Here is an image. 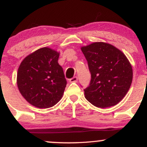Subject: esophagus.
<instances>
[{"label":"esophagus","instance_id":"obj_1","mask_svg":"<svg viewBox=\"0 0 147 147\" xmlns=\"http://www.w3.org/2000/svg\"><path fill=\"white\" fill-rule=\"evenodd\" d=\"M69 81H70V83H77V81H78V78H77V77H74L70 79Z\"/></svg>","mask_w":147,"mask_h":147}]
</instances>
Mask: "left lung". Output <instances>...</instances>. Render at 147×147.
I'll list each match as a JSON object with an SVG mask.
<instances>
[{
	"instance_id": "1",
	"label": "left lung",
	"mask_w": 147,
	"mask_h": 147,
	"mask_svg": "<svg viewBox=\"0 0 147 147\" xmlns=\"http://www.w3.org/2000/svg\"><path fill=\"white\" fill-rule=\"evenodd\" d=\"M81 49L91 75L90 84L84 89L86 99L96 107L116 105L132 83L133 70L129 60L115 47L103 42Z\"/></svg>"
}]
</instances>
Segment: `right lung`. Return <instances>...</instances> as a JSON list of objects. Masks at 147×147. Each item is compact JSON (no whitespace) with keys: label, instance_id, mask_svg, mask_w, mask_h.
<instances>
[{"label":"right lung","instance_id":"right-lung-1","mask_svg":"<svg viewBox=\"0 0 147 147\" xmlns=\"http://www.w3.org/2000/svg\"><path fill=\"white\" fill-rule=\"evenodd\" d=\"M59 53L49 48L37 50L25 57L17 73V85L23 97L41 109L53 106L66 86L63 70L58 63Z\"/></svg>","mask_w":147,"mask_h":147}]
</instances>
